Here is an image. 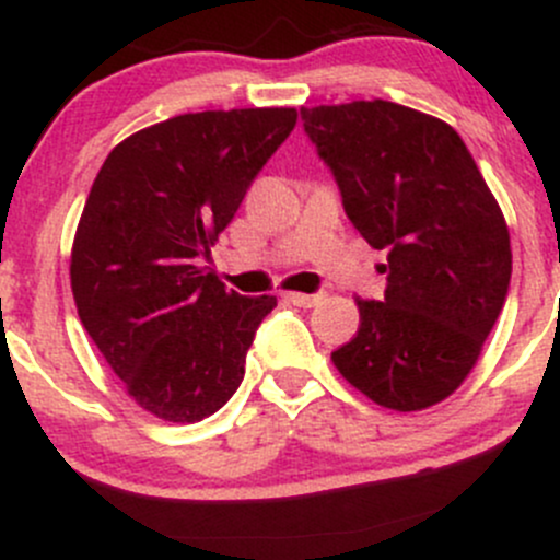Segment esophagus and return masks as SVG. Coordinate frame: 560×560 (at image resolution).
<instances>
[{
    "instance_id": "1",
    "label": "esophagus",
    "mask_w": 560,
    "mask_h": 560,
    "mask_svg": "<svg viewBox=\"0 0 560 560\" xmlns=\"http://www.w3.org/2000/svg\"><path fill=\"white\" fill-rule=\"evenodd\" d=\"M320 299V293H285V302H291L293 307H315Z\"/></svg>"
}]
</instances>
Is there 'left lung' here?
Segmentation results:
<instances>
[{"label": "left lung", "mask_w": 560, "mask_h": 560, "mask_svg": "<svg viewBox=\"0 0 560 560\" xmlns=\"http://www.w3.org/2000/svg\"><path fill=\"white\" fill-rule=\"evenodd\" d=\"M350 218L388 253L383 302L359 299V334L334 366L377 405L412 412L447 399L506 302L504 215L445 120L394 102L302 107Z\"/></svg>", "instance_id": "obj_1"}]
</instances>
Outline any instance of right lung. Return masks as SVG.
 <instances>
[{
	"instance_id": "right-lung-1",
	"label": "right lung",
	"mask_w": 560,
	"mask_h": 560,
	"mask_svg": "<svg viewBox=\"0 0 560 560\" xmlns=\"http://www.w3.org/2000/svg\"><path fill=\"white\" fill-rule=\"evenodd\" d=\"M293 126V107L177 115L115 145L91 186L69 264L74 304L155 418L196 423L245 377L278 299L226 291L201 261Z\"/></svg>"
}]
</instances>
